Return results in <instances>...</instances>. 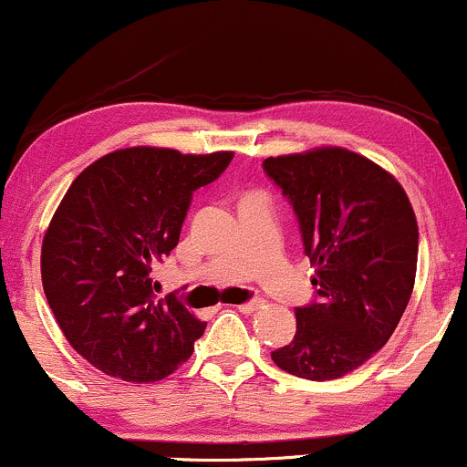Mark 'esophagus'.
I'll return each instance as SVG.
<instances>
[{
    "label": "esophagus",
    "instance_id": "34e87169",
    "mask_svg": "<svg viewBox=\"0 0 467 467\" xmlns=\"http://www.w3.org/2000/svg\"><path fill=\"white\" fill-rule=\"evenodd\" d=\"M260 305H263V300L260 298H252V300H247V303H243V305H238V309L243 314H252V312H255V309L260 307Z\"/></svg>",
    "mask_w": 467,
    "mask_h": 467
}]
</instances>
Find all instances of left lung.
Instances as JSON below:
<instances>
[{"label":"left lung","instance_id":"left-lung-1","mask_svg":"<svg viewBox=\"0 0 467 467\" xmlns=\"http://www.w3.org/2000/svg\"><path fill=\"white\" fill-rule=\"evenodd\" d=\"M263 169L292 204L316 287L296 307L292 343L272 358L300 379H340L388 343L408 307L419 255L412 204L394 175L348 149L267 158Z\"/></svg>","mask_w":467,"mask_h":467}]
</instances>
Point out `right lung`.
<instances>
[{"label":"right lung","mask_w":467,"mask_h":467,"mask_svg":"<svg viewBox=\"0 0 467 467\" xmlns=\"http://www.w3.org/2000/svg\"><path fill=\"white\" fill-rule=\"evenodd\" d=\"M232 160L119 149L68 187L44 235V294L75 352L99 372L153 383L193 354L207 323L173 294L155 298L151 272L178 244L193 192Z\"/></svg>","instance_id":"obj_1"}]
</instances>
